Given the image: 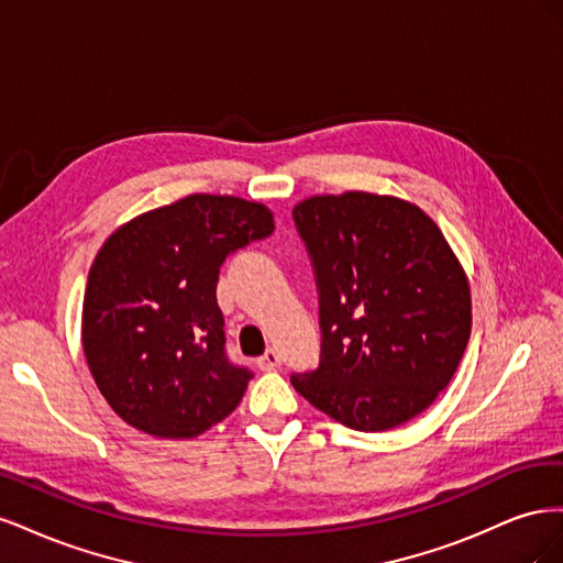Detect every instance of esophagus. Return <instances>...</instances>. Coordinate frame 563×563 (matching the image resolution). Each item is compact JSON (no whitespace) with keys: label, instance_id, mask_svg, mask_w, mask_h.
Wrapping results in <instances>:
<instances>
[{"label":"esophagus","instance_id":"esophagus-1","mask_svg":"<svg viewBox=\"0 0 563 563\" xmlns=\"http://www.w3.org/2000/svg\"><path fill=\"white\" fill-rule=\"evenodd\" d=\"M279 364H282V356H279V352L275 347H269L258 360V368L261 371H275Z\"/></svg>","mask_w":563,"mask_h":563}]
</instances>
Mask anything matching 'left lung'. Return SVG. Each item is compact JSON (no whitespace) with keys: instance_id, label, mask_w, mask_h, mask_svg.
Listing matches in <instances>:
<instances>
[{"instance_id":"obj_1","label":"left lung","mask_w":563,"mask_h":563,"mask_svg":"<svg viewBox=\"0 0 563 563\" xmlns=\"http://www.w3.org/2000/svg\"><path fill=\"white\" fill-rule=\"evenodd\" d=\"M319 286L321 362L291 383L360 432L413 420L444 389L472 331L470 279L416 203L350 190L294 207Z\"/></svg>"}]
</instances>
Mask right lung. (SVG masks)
Listing matches in <instances>:
<instances>
[{
  "label": "right lung",
  "mask_w": 563,
  "mask_h": 563,
  "mask_svg": "<svg viewBox=\"0 0 563 563\" xmlns=\"http://www.w3.org/2000/svg\"><path fill=\"white\" fill-rule=\"evenodd\" d=\"M275 230L261 201L190 195L119 225L96 253L81 347L112 411L162 439H192L240 406L251 373L228 362L218 272Z\"/></svg>",
  "instance_id": "right-lung-1"
}]
</instances>
